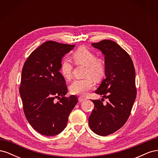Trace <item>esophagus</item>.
<instances>
[{
	"label": "esophagus",
	"mask_w": 158,
	"mask_h": 158,
	"mask_svg": "<svg viewBox=\"0 0 158 158\" xmlns=\"http://www.w3.org/2000/svg\"><path fill=\"white\" fill-rule=\"evenodd\" d=\"M85 98H82V97H79V98H78V101H79L80 102H82L85 101Z\"/></svg>",
	"instance_id": "1"
}]
</instances>
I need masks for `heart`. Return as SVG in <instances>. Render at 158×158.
I'll return each instance as SVG.
<instances>
[{"instance_id":"b5f03b06","label":"heart","mask_w":158,"mask_h":158,"mask_svg":"<svg viewBox=\"0 0 158 158\" xmlns=\"http://www.w3.org/2000/svg\"><path fill=\"white\" fill-rule=\"evenodd\" d=\"M73 58L76 64L85 66L84 79L75 80L70 85V91L73 94L85 95L94 86L93 79L98 82L101 80L106 73L104 61L96 58L92 51L85 47H80L73 55ZM60 72L65 79H70L73 72V65L69 60L64 59L61 62Z\"/></svg>"}]
</instances>
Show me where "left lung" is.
I'll return each instance as SVG.
<instances>
[{
    "label": "left lung",
    "instance_id": "1",
    "mask_svg": "<svg viewBox=\"0 0 158 158\" xmlns=\"http://www.w3.org/2000/svg\"><path fill=\"white\" fill-rule=\"evenodd\" d=\"M92 46L102 52L106 66V78L95 93L109 101L92 100L94 109L88 122L94 132L106 136L121 128L130 115L136 95L135 69L131 56L116 42L105 40Z\"/></svg>",
    "mask_w": 158,
    "mask_h": 158
}]
</instances>
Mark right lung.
<instances>
[{
  "instance_id": "add662e5",
  "label": "right lung",
  "mask_w": 158,
  "mask_h": 158,
  "mask_svg": "<svg viewBox=\"0 0 158 158\" xmlns=\"http://www.w3.org/2000/svg\"><path fill=\"white\" fill-rule=\"evenodd\" d=\"M75 45L48 41L33 51L23 66L20 94L28 122L43 135H59L67 125L69 116L78 103L60 73L62 59ZM58 98L59 102L54 99Z\"/></svg>"
}]
</instances>
